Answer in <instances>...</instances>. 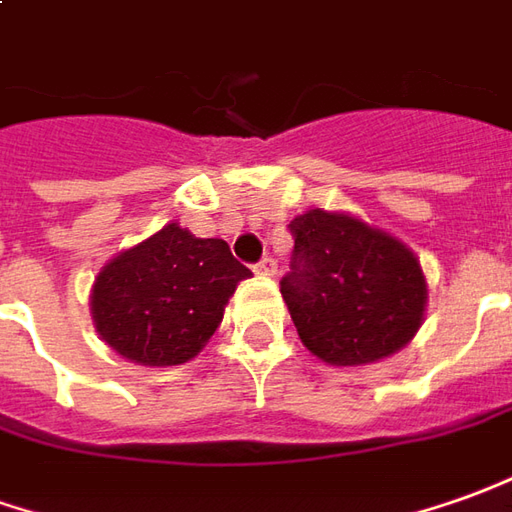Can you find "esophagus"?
I'll list each match as a JSON object with an SVG mask.
<instances>
[{
    "label": "esophagus",
    "instance_id": "1",
    "mask_svg": "<svg viewBox=\"0 0 512 512\" xmlns=\"http://www.w3.org/2000/svg\"><path fill=\"white\" fill-rule=\"evenodd\" d=\"M253 270H256V273H259V276H264V278H273V276H276V259H270V256H264L262 262L256 264V267H253Z\"/></svg>",
    "mask_w": 512,
    "mask_h": 512
}]
</instances>
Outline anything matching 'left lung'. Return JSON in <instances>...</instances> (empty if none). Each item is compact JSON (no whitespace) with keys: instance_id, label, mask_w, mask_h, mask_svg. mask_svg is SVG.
<instances>
[{"instance_id":"obj_1","label":"left lung","mask_w":512,"mask_h":512,"mask_svg":"<svg viewBox=\"0 0 512 512\" xmlns=\"http://www.w3.org/2000/svg\"><path fill=\"white\" fill-rule=\"evenodd\" d=\"M292 273L281 281L301 343L337 368L398 354L424 326V267L415 250L348 211L309 209L290 222Z\"/></svg>"}]
</instances>
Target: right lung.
I'll return each instance as SVG.
<instances>
[{"label": "right lung", "instance_id": "1", "mask_svg": "<svg viewBox=\"0 0 512 512\" xmlns=\"http://www.w3.org/2000/svg\"><path fill=\"white\" fill-rule=\"evenodd\" d=\"M228 242L200 239L169 222L116 253L91 287V317L102 343L144 368L195 359L220 329L228 298L250 278Z\"/></svg>", "mask_w": 512, "mask_h": 512}]
</instances>
